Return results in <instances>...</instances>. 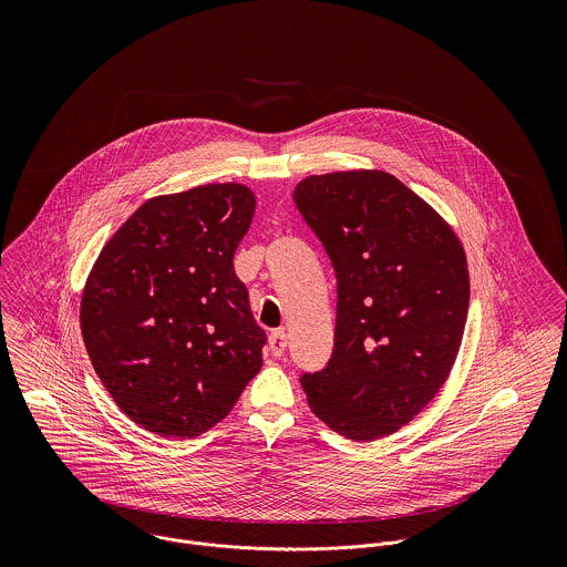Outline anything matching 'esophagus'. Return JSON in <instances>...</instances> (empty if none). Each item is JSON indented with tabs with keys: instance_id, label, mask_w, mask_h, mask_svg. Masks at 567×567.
I'll return each instance as SVG.
<instances>
[{
	"instance_id": "34e87169",
	"label": "esophagus",
	"mask_w": 567,
	"mask_h": 567,
	"mask_svg": "<svg viewBox=\"0 0 567 567\" xmlns=\"http://www.w3.org/2000/svg\"><path fill=\"white\" fill-rule=\"evenodd\" d=\"M286 347H288V336H286V331H284V329L272 331L270 338H268V349H270V353H272L275 358H281L284 351H286Z\"/></svg>"
}]
</instances>
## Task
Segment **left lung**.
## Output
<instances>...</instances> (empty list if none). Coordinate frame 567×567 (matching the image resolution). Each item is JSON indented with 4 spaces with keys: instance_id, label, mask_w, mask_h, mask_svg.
<instances>
[{
    "instance_id": "left-lung-1",
    "label": "left lung",
    "mask_w": 567,
    "mask_h": 567,
    "mask_svg": "<svg viewBox=\"0 0 567 567\" xmlns=\"http://www.w3.org/2000/svg\"><path fill=\"white\" fill-rule=\"evenodd\" d=\"M292 198L338 286L333 353L323 371L301 378L308 404L347 439L389 436L452 373L470 310L465 248L384 169L310 174Z\"/></svg>"
}]
</instances>
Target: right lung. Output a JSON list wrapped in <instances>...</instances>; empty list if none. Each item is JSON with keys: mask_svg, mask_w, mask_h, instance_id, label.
I'll use <instances>...</instances> for the list:
<instances>
[{"mask_svg": "<svg viewBox=\"0 0 567 567\" xmlns=\"http://www.w3.org/2000/svg\"><path fill=\"white\" fill-rule=\"evenodd\" d=\"M252 214L255 194L243 183L155 196L102 246L84 281L89 360L148 432H207L261 369L266 333L234 268Z\"/></svg>", "mask_w": 567, "mask_h": 567, "instance_id": "obj_1", "label": "right lung"}]
</instances>
